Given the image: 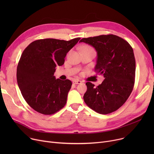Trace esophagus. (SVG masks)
Masks as SVG:
<instances>
[{
    "instance_id": "obj_1",
    "label": "esophagus",
    "mask_w": 154,
    "mask_h": 154,
    "mask_svg": "<svg viewBox=\"0 0 154 154\" xmlns=\"http://www.w3.org/2000/svg\"><path fill=\"white\" fill-rule=\"evenodd\" d=\"M73 83H74V84H79L80 83H82V81H80V80H75L73 81Z\"/></svg>"
}]
</instances>
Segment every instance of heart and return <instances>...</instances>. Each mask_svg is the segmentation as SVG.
Returning <instances> with one entry per match:
<instances>
[{
	"label": "heart",
	"mask_w": 154,
	"mask_h": 154,
	"mask_svg": "<svg viewBox=\"0 0 154 154\" xmlns=\"http://www.w3.org/2000/svg\"><path fill=\"white\" fill-rule=\"evenodd\" d=\"M81 50H89V51H94V48L91 46L88 45H85L82 46L81 48Z\"/></svg>",
	"instance_id": "obj_1"
}]
</instances>
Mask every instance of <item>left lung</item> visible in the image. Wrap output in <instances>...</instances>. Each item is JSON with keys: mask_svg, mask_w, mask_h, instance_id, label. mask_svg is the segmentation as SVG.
<instances>
[{"mask_svg": "<svg viewBox=\"0 0 154 154\" xmlns=\"http://www.w3.org/2000/svg\"><path fill=\"white\" fill-rule=\"evenodd\" d=\"M79 42L95 48L97 54L95 70L104 77L97 87L86 83L84 102L100 114L117 110L126 102L134 85L135 60L132 47L113 34L83 38Z\"/></svg>", "mask_w": 154, "mask_h": 154, "instance_id": "8db88e82", "label": "left lung"}]
</instances>
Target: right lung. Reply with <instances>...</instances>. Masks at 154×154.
<instances>
[{
    "label": "right lung",
    "mask_w": 154,
    "mask_h": 154,
    "mask_svg": "<svg viewBox=\"0 0 154 154\" xmlns=\"http://www.w3.org/2000/svg\"><path fill=\"white\" fill-rule=\"evenodd\" d=\"M80 39L37 40L23 51L17 69L18 86L23 99L38 113L52 115L66 104L72 82L56 79L54 72Z\"/></svg>",
    "instance_id": "right-lung-1"
}]
</instances>
